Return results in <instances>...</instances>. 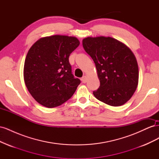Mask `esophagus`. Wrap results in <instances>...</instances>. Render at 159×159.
Here are the masks:
<instances>
[{
	"mask_svg": "<svg viewBox=\"0 0 159 159\" xmlns=\"http://www.w3.org/2000/svg\"><path fill=\"white\" fill-rule=\"evenodd\" d=\"M81 80L82 81V83H84V84H85L86 82H87V81H88V78H87V76H85V75L83 76L82 78H81Z\"/></svg>",
	"mask_w": 159,
	"mask_h": 159,
	"instance_id": "esophagus-1",
	"label": "esophagus"
}]
</instances>
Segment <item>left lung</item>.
Here are the masks:
<instances>
[{"mask_svg": "<svg viewBox=\"0 0 159 159\" xmlns=\"http://www.w3.org/2000/svg\"><path fill=\"white\" fill-rule=\"evenodd\" d=\"M83 47L95 64L100 81L93 91L95 97L117 107L125 103L135 91L139 81L138 64L129 48L111 37H88Z\"/></svg>", "mask_w": 159, "mask_h": 159, "instance_id": "left-lung-1", "label": "left lung"}]
</instances>
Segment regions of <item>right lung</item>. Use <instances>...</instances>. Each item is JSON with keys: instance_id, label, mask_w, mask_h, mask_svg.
<instances>
[{"instance_id": "obj_1", "label": "right lung", "mask_w": 159, "mask_h": 159, "mask_svg": "<svg viewBox=\"0 0 159 159\" xmlns=\"http://www.w3.org/2000/svg\"><path fill=\"white\" fill-rule=\"evenodd\" d=\"M79 45L75 37L54 35L40 38L28 51L24 79L31 95L43 106L63 104L81 83L72 74L69 62L70 54Z\"/></svg>"}]
</instances>
